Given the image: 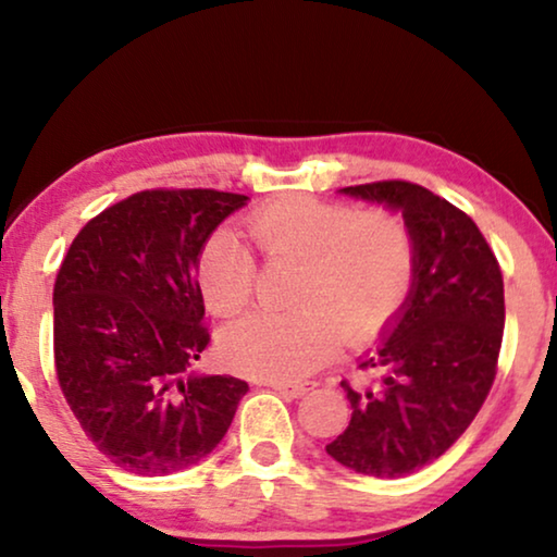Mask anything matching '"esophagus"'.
I'll list each match as a JSON object with an SVG mask.
<instances>
[{
  "label": "esophagus",
  "instance_id": "esophagus-1",
  "mask_svg": "<svg viewBox=\"0 0 557 557\" xmlns=\"http://www.w3.org/2000/svg\"><path fill=\"white\" fill-rule=\"evenodd\" d=\"M271 387L281 395H288V398H301V395H307L311 391V383H299V380H273Z\"/></svg>",
  "mask_w": 557,
  "mask_h": 557
}]
</instances>
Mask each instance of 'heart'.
Returning <instances> with one entry per match:
<instances>
[{"label":"heart","instance_id":"1","mask_svg":"<svg viewBox=\"0 0 557 557\" xmlns=\"http://www.w3.org/2000/svg\"><path fill=\"white\" fill-rule=\"evenodd\" d=\"M248 235L269 263H292V314H250L223 334L233 370L299 380L322 368L347 339L368 342L391 324L413 284V243L387 212H357L314 197H284L248 218ZM256 261L238 235L218 231L197 258L210 311L233 317L253 296Z\"/></svg>","mask_w":557,"mask_h":557}]
</instances>
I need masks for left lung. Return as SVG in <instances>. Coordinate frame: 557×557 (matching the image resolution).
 Segmentation results:
<instances>
[{
	"instance_id": "1",
	"label": "left lung",
	"mask_w": 557,
	"mask_h": 557,
	"mask_svg": "<svg viewBox=\"0 0 557 557\" xmlns=\"http://www.w3.org/2000/svg\"><path fill=\"white\" fill-rule=\"evenodd\" d=\"M400 210L413 243V286L360 370L377 385L342 380L352 418L326 454L364 476L395 479L436 461L469 429L497 375L505 284L474 220L413 182L345 187Z\"/></svg>"
}]
</instances>
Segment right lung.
<instances>
[{
	"label": "right lung",
	"instance_id": "add662e5",
	"mask_svg": "<svg viewBox=\"0 0 557 557\" xmlns=\"http://www.w3.org/2000/svg\"><path fill=\"white\" fill-rule=\"evenodd\" d=\"M218 189H144L88 220L55 278V372L98 451L139 476L195 467L248 393L233 375H195L210 345L197 258L246 205Z\"/></svg>",
	"mask_w": 557,
	"mask_h": 557
}]
</instances>
